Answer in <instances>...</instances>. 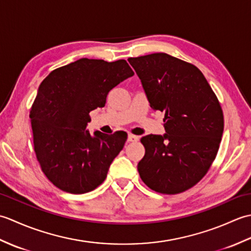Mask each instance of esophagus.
<instances>
[{
	"instance_id": "1",
	"label": "esophagus",
	"mask_w": 251,
	"mask_h": 251,
	"mask_svg": "<svg viewBox=\"0 0 251 251\" xmlns=\"http://www.w3.org/2000/svg\"><path fill=\"white\" fill-rule=\"evenodd\" d=\"M138 139H139V137L132 135V134H128V136H127V141L128 142H135Z\"/></svg>"
}]
</instances>
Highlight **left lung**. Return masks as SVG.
I'll use <instances>...</instances> for the list:
<instances>
[{
	"mask_svg": "<svg viewBox=\"0 0 251 251\" xmlns=\"http://www.w3.org/2000/svg\"><path fill=\"white\" fill-rule=\"evenodd\" d=\"M154 111L165 113L166 134L141 138L138 172L149 188L181 193L204 177L219 150L223 113L199 69L165 52L129 58Z\"/></svg>",
	"mask_w": 251,
	"mask_h": 251,
	"instance_id": "8db88e82",
	"label": "left lung"
}]
</instances>
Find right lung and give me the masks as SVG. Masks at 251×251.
<instances>
[{
  "label": "right lung",
  "instance_id": "obj_1",
  "mask_svg": "<svg viewBox=\"0 0 251 251\" xmlns=\"http://www.w3.org/2000/svg\"><path fill=\"white\" fill-rule=\"evenodd\" d=\"M132 75L126 60L82 58L51 71L41 83L30 111L34 151L57 188L84 194L103 182L127 134L90 135L89 112L103 108L110 90Z\"/></svg>",
  "mask_w": 251,
  "mask_h": 251
}]
</instances>
